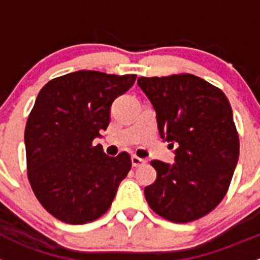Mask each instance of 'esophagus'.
Returning <instances> with one entry per match:
<instances>
[{"label":"esophagus","mask_w":260,"mask_h":260,"mask_svg":"<svg viewBox=\"0 0 260 260\" xmlns=\"http://www.w3.org/2000/svg\"><path fill=\"white\" fill-rule=\"evenodd\" d=\"M131 160H132V165L135 166V168H138V166L145 165V164H146L145 158H141V157H138V156H136V155H133Z\"/></svg>","instance_id":"34e87169"}]
</instances>
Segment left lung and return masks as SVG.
<instances>
[{
  "instance_id": "1",
  "label": "left lung",
  "mask_w": 260,
  "mask_h": 260,
  "mask_svg": "<svg viewBox=\"0 0 260 260\" xmlns=\"http://www.w3.org/2000/svg\"><path fill=\"white\" fill-rule=\"evenodd\" d=\"M137 84L155 109L160 137L176 147L173 165L151 161L157 176L145 188L146 201L171 222L198 220L223 200L239 160L230 103L194 75L140 77Z\"/></svg>"
}]
</instances>
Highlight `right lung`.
I'll list each match as a JSON object with an SVG mask.
<instances>
[{"label": "right lung", "mask_w": 260, "mask_h": 260, "mask_svg": "<svg viewBox=\"0 0 260 260\" xmlns=\"http://www.w3.org/2000/svg\"><path fill=\"white\" fill-rule=\"evenodd\" d=\"M136 75L77 71L43 86L25 127L27 178L35 197L62 222L102 217L131 170L127 152L105 155L92 141L110 122V107Z\"/></svg>", "instance_id": "1"}]
</instances>
